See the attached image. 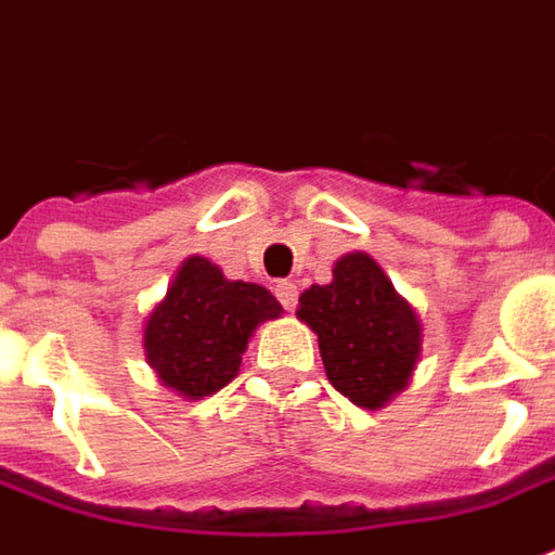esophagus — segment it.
Returning a JSON list of instances; mask_svg holds the SVG:
<instances>
[{"mask_svg": "<svg viewBox=\"0 0 555 555\" xmlns=\"http://www.w3.org/2000/svg\"><path fill=\"white\" fill-rule=\"evenodd\" d=\"M297 294H300V291H297V282H291V279L276 282V297L285 309H294V306H297Z\"/></svg>", "mask_w": 555, "mask_h": 555, "instance_id": "1", "label": "esophagus"}]
</instances>
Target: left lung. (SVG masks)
I'll list each match as a JSON object with an SVG mask.
<instances>
[{
	"label": "left lung",
	"mask_w": 555,
	"mask_h": 555,
	"mask_svg": "<svg viewBox=\"0 0 555 555\" xmlns=\"http://www.w3.org/2000/svg\"><path fill=\"white\" fill-rule=\"evenodd\" d=\"M297 318L318 333L331 385L360 409H382L412 378L421 321L363 251L336 261L331 285L300 294Z\"/></svg>",
	"instance_id": "8db88e82"
}]
</instances>
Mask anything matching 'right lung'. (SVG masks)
<instances>
[{"label": "right lung", "mask_w": 555, "mask_h": 555, "mask_svg": "<svg viewBox=\"0 0 555 555\" xmlns=\"http://www.w3.org/2000/svg\"><path fill=\"white\" fill-rule=\"evenodd\" d=\"M279 312L270 291L228 282L219 267L195 255L146 321V360L180 397H210L237 375L251 331Z\"/></svg>", "instance_id": "obj_1"}]
</instances>
